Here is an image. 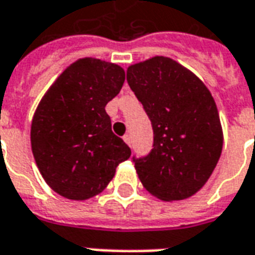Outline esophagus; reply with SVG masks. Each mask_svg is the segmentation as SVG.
I'll return each mask as SVG.
<instances>
[{
    "instance_id": "34e87169",
    "label": "esophagus",
    "mask_w": 255,
    "mask_h": 255,
    "mask_svg": "<svg viewBox=\"0 0 255 255\" xmlns=\"http://www.w3.org/2000/svg\"><path fill=\"white\" fill-rule=\"evenodd\" d=\"M123 139H124V142H126L128 146H131V136H129V135H124V136H123Z\"/></svg>"
}]
</instances>
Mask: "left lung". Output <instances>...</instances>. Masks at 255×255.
Listing matches in <instances>:
<instances>
[{
	"instance_id": "8db88e82",
	"label": "left lung",
	"mask_w": 255,
	"mask_h": 255,
	"mask_svg": "<svg viewBox=\"0 0 255 255\" xmlns=\"http://www.w3.org/2000/svg\"><path fill=\"white\" fill-rule=\"evenodd\" d=\"M127 82L154 131L151 153L135 160L139 180L166 202L195 195L212 176L224 142L212 93L195 73L164 56L129 65Z\"/></svg>"
}]
</instances>
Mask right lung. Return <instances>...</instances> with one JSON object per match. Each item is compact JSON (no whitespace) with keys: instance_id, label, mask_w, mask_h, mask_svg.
Instances as JSON below:
<instances>
[{"instance_id":"right-lung-1","label":"right lung","mask_w":255,"mask_h":255,"mask_svg":"<svg viewBox=\"0 0 255 255\" xmlns=\"http://www.w3.org/2000/svg\"><path fill=\"white\" fill-rule=\"evenodd\" d=\"M126 80L120 65L79 58L63 71L36 106L31 150L42 177L58 195L86 201L105 190L131 150L112 132L106 104Z\"/></svg>"}]
</instances>
